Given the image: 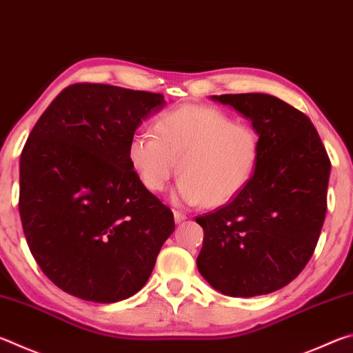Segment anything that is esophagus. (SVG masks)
Instances as JSON below:
<instances>
[{"label": "esophagus", "mask_w": 353, "mask_h": 353, "mask_svg": "<svg viewBox=\"0 0 353 353\" xmlns=\"http://www.w3.org/2000/svg\"><path fill=\"white\" fill-rule=\"evenodd\" d=\"M185 219H187V216H185V214H183L182 212H174V221H176V224L183 223Z\"/></svg>", "instance_id": "1"}]
</instances>
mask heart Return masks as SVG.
<instances>
[{"instance_id":"1","label":"heart","mask_w":353,"mask_h":353,"mask_svg":"<svg viewBox=\"0 0 353 353\" xmlns=\"http://www.w3.org/2000/svg\"><path fill=\"white\" fill-rule=\"evenodd\" d=\"M154 129L155 135L139 132L130 139V166L152 193L163 191L177 171L182 177L174 199L182 204H227L250 182L259 165L255 129L216 107H177L155 119Z\"/></svg>"}]
</instances>
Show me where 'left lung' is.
I'll return each instance as SVG.
<instances>
[{"label":"left lung","instance_id":"8db88e82","mask_svg":"<svg viewBox=\"0 0 353 353\" xmlns=\"http://www.w3.org/2000/svg\"><path fill=\"white\" fill-rule=\"evenodd\" d=\"M212 99L252 121L260 159L236 198L196 218L204 229L196 263L225 296L270 294L312 259L325 219L330 159L310 118L285 101L266 93Z\"/></svg>","mask_w":353,"mask_h":353}]
</instances>
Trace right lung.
Returning <instances> with one entry per match:
<instances>
[{
  "label": "right lung",
  "mask_w": 353,
  "mask_h": 353,
  "mask_svg": "<svg viewBox=\"0 0 353 353\" xmlns=\"http://www.w3.org/2000/svg\"><path fill=\"white\" fill-rule=\"evenodd\" d=\"M163 94L74 83L57 94L20 157L19 210L31 254L68 294L98 303L148 282L174 216L130 166L137 128Z\"/></svg>",
  "instance_id": "add662e5"
}]
</instances>
